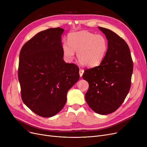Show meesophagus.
<instances>
[{
  "mask_svg": "<svg viewBox=\"0 0 147 147\" xmlns=\"http://www.w3.org/2000/svg\"><path fill=\"white\" fill-rule=\"evenodd\" d=\"M83 73H84V69H80V70H79V74H80V77L82 76Z\"/></svg>",
  "mask_w": 147,
  "mask_h": 147,
  "instance_id": "1",
  "label": "esophagus"
}]
</instances>
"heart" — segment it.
<instances>
[{"label":"heart","mask_w":147,"mask_h":147,"mask_svg":"<svg viewBox=\"0 0 147 147\" xmlns=\"http://www.w3.org/2000/svg\"><path fill=\"white\" fill-rule=\"evenodd\" d=\"M108 48L109 42L101 34H95L86 30L71 33L68 36V43L63 45L64 56L69 60L74 58V52L79 63L86 67H95L102 63Z\"/></svg>","instance_id":"heart-1"}]
</instances>
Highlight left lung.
<instances>
[{
	"mask_svg": "<svg viewBox=\"0 0 147 147\" xmlns=\"http://www.w3.org/2000/svg\"><path fill=\"white\" fill-rule=\"evenodd\" d=\"M108 42L106 55L98 66L84 70L82 78L89 83L85 99L90 109L99 114L117 110L129 93L133 61L125 40L111 30L98 27Z\"/></svg>",
	"mask_w": 147,
	"mask_h": 147,
	"instance_id": "8db88e82",
	"label": "left lung"
}]
</instances>
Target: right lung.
<instances>
[{"label":"right lung","instance_id":"obj_1","mask_svg":"<svg viewBox=\"0 0 147 147\" xmlns=\"http://www.w3.org/2000/svg\"><path fill=\"white\" fill-rule=\"evenodd\" d=\"M63 32L59 27L42 31L23 45L20 53L22 100L43 117L53 116L63 109L68 90L80 78L79 67L63 59Z\"/></svg>","mask_w":147,"mask_h":147}]
</instances>
